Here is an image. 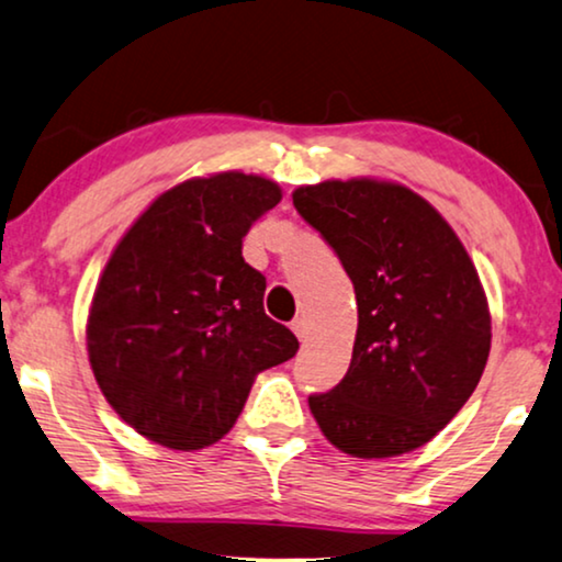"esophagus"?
Returning <instances> with one entry per match:
<instances>
[{
    "label": "esophagus",
    "mask_w": 562,
    "mask_h": 562,
    "mask_svg": "<svg viewBox=\"0 0 562 562\" xmlns=\"http://www.w3.org/2000/svg\"><path fill=\"white\" fill-rule=\"evenodd\" d=\"M290 328H293L295 336H297V339H301V341L308 339V326H305V321H303V318H295V321H293V326H290Z\"/></svg>",
    "instance_id": "obj_1"
}]
</instances>
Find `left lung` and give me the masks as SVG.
<instances>
[{
    "instance_id": "obj_1",
    "label": "left lung",
    "mask_w": 562,
    "mask_h": 562,
    "mask_svg": "<svg viewBox=\"0 0 562 562\" xmlns=\"http://www.w3.org/2000/svg\"><path fill=\"white\" fill-rule=\"evenodd\" d=\"M297 213L339 254L357 295L347 375L308 406L336 450L383 460L418 450L452 422L491 351L477 269L434 205L375 177L293 192Z\"/></svg>"
}]
</instances>
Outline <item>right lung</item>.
<instances>
[{"label":"right lung","instance_id":"obj_1","mask_svg":"<svg viewBox=\"0 0 562 562\" xmlns=\"http://www.w3.org/2000/svg\"><path fill=\"white\" fill-rule=\"evenodd\" d=\"M280 184L244 171L184 179L133 221L94 288L87 351L115 414L169 450L226 437L261 370L297 339L265 313V274L241 257Z\"/></svg>","mask_w":562,"mask_h":562}]
</instances>
